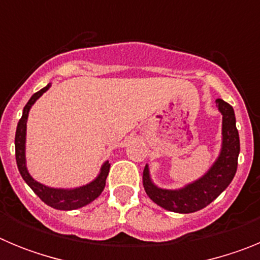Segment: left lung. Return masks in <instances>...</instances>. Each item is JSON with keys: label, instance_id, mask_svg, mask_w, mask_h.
<instances>
[{"label": "left lung", "instance_id": "1", "mask_svg": "<svg viewBox=\"0 0 260 260\" xmlns=\"http://www.w3.org/2000/svg\"><path fill=\"white\" fill-rule=\"evenodd\" d=\"M216 105L222 114V147L219 158L210 171L198 181L185 186L180 190L158 189L151 182L148 167L143 171V186L147 195L172 212L191 213L207 207L229 186L237 172L240 137L236 127V116L232 105L221 99L216 100Z\"/></svg>", "mask_w": 260, "mask_h": 260}]
</instances>
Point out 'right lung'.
Wrapping results in <instances>:
<instances>
[{
	"label": "right lung",
	"instance_id": "right-lung-1",
	"mask_svg": "<svg viewBox=\"0 0 260 260\" xmlns=\"http://www.w3.org/2000/svg\"><path fill=\"white\" fill-rule=\"evenodd\" d=\"M50 87V83L47 87L41 88L36 93L31 96L28 103L26 104L24 109H23L22 118L19 119L17 126V133H15V158H17V165L19 169V173L22 178L26 181L27 185L34 190L36 195L45 204L50 206V207L56 208V210H77V208L83 207L86 204L91 203L95 201L99 195L102 194V191L105 187V181H107L108 173H109V162H104L102 167L100 174L98 176L95 181L82 187H77V189H52L48 186L41 185L38 181H35L29 176L28 171L26 168V155H24V148H26V127H27V118H28V112L34 103L40 98L43 93L47 91Z\"/></svg>",
	"mask_w": 260,
	"mask_h": 260
}]
</instances>
